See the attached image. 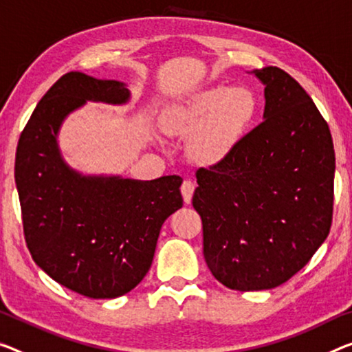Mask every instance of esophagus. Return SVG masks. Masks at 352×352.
I'll return each instance as SVG.
<instances>
[{
    "label": "esophagus",
    "instance_id": "34e87169",
    "mask_svg": "<svg viewBox=\"0 0 352 352\" xmlns=\"http://www.w3.org/2000/svg\"><path fill=\"white\" fill-rule=\"evenodd\" d=\"M181 192H182L184 203L190 204V203H192L193 192H195V182H193L192 179H186V181H184L182 186H181Z\"/></svg>",
    "mask_w": 352,
    "mask_h": 352
}]
</instances>
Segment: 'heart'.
<instances>
[{"mask_svg": "<svg viewBox=\"0 0 352 352\" xmlns=\"http://www.w3.org/2000/svg\"><path fill=\"white\" fill-rule=\"evenodd\" d=\"M255 111L256 99L250 89L214 86L170 107L164 113V126L170 133L197 131L192 142L193 154L199 160L210 162L234 144Z\"/></svg>", "mask_w": 352, "mask_h": 352, "instance_id": "1", "label": "heart"}]
</instances>
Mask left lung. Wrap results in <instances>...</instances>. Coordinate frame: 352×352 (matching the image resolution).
Segmentation results:
<instances>
[{"mask_svg": "<svg viewBox=\"0 0 352 352\" xmlns=\"http://www.w3.org/2000/svg\"><path fill=\"white\" fill-rule=\"evenodd\" d=\"M253 74L264 85V121L197 171L192 199L208 267L236 291L288 282L326 241L333 212L335 151L326 120L285 70Z\"/></svg>", "mask_w": 352, "mask_h": 352, "instance_id": "obj_1", "label": "left lung"}]
</instances>
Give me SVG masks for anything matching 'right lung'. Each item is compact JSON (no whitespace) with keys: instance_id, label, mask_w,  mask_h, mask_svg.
<instances>
[{"instance_id":"obj_1","label":"right lung","mask_w":352,"mask_h":352,"mask_svg":"<svg viewBox=\"0 0 352 352\" xmlns=\"http://www.w3.org/2000/svg\"><path fill=\"white\" fill-rule=\"evenodd\" d=\"M129 99L127 86L116 80L63 75L34 108L15 154L32 259L55 282L91 299H115L142 282L162 225L182 208L179 176H83L61 157L58 132L69 113L86 100L121 105Z\"/></svg>"}]
</instances>
